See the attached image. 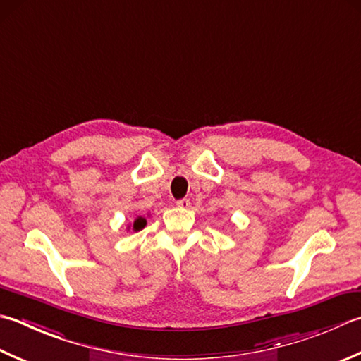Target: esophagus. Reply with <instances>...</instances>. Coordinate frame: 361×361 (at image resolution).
<instances>
[{
	"instance_id": "esophagus-1",
	"label": "esophagus",
	"mask_w": 361,
	"mask_h": 361,
	"mask_svg": "<svg viewBox=\"0 0 361 361\" xmlns=\"http://www.w3.org/2000/svg\"><path fill=\"white\" fill-rule=\"evenodd\" d=\"M176 207H178V208H189L190 207V200L189 199L176 200Z\"/></svg>"
}]
</instances>
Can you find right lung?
I'll return each instance as SVG.
<instances>
[{
  "label": "right lung",
  "instance_id": "obj_1",
  "mask_svg": "<svg viewBox=\"0 0 361 361\" xmlns=\"http://www.w3.org/2000/svg\"><path fill=\"white\" fill-rule=\"evenodd\" d=\"M145 224H147V221L144 217H137L136 221H134V225H133V230L134 231H139V230H142L144 227H145Z\"/></svg>",
  "mask_w": 361,
  "mask_h": 361
}]
</instances>
